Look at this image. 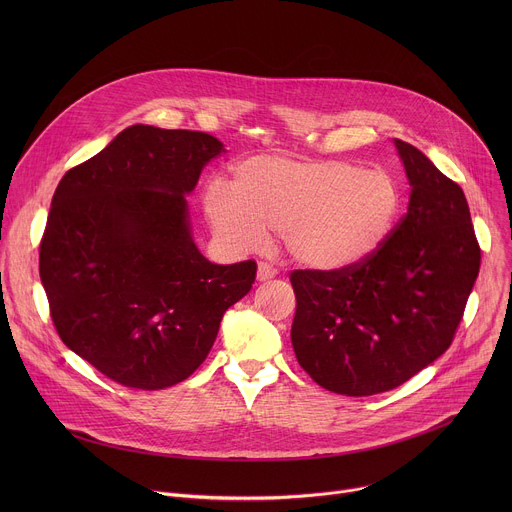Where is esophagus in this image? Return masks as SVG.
Wrapping results in <instances>:
<instances>
[{"instance_id":"esophagus-1","label":"esophagus","mask_w":512,"mask_h":512,"mask_svg":"<svg viewBox=\"0 0 512 512\" xmlns=\"http://www.w3.org/2000/svg\"><path fill=\"white\" fill-rule=\"evenodd\" d=\"M275 275H277V269L271 263H267V261L259 263V267H257V279L259 281H267V279H271Z\"/></svg>"}]
</instances>
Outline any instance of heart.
<instances>
[{
  "label": "heart",
  "instance_id": "heart-1",
  "mask_svg": "<svg viewBox=\"0 0 512 512\" xmlns=\"http://www.w3.org/2000/svg\"><path fill=\"white\" fill-rule=\"evenodd\" d=\"M214 235L235 251H253L279 231L300 265L346 271L369 261L393 235L405 208L387 170L330 158L251 156L233 166L229 188L212 182L202 196Z\"/></svg>",
  "mask_w": 512,
  "mask_h": 512
}]
</instances>
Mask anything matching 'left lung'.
Wrapping results in <instances>:
<instances>
[{"mask_svg":"<svg viewBox=\"0 0 512 512\" xmlns=\"http://www.w3.org/2000/svg\"><path fill=\"white\" fill-rule=\"evenodd\" d=\"M411 196L393 235L346 271L296 269L291 324L300 367L324 389L367 397L417 375L452 344L480 271L462 188L395 139Z\"/></svg>","mask_w":512,"mask_h":512,"instance_id":"left-lung-1","label":"left lung"}]
</instances>
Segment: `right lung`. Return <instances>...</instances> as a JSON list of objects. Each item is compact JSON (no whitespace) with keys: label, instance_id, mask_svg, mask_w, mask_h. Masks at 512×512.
Returning a JSON list of instances; mask_svg holds the SVG:
<instances>
[{"label":"right lung","instance_id":"add662e5","mask_svg":"<svg viewBox=\"0 0 512 512\" xmlns=\"http://www.w3.org/2000/svg\"><path fill=\"white\" fill-rule=\"evenodd\" d=\"M221 152L202 131L131 125L52 196L40 279L54 328L123 387L188 379L255 283V261L214 265L190 235L184 194Z\"/></svg>","mask_w":512,"mask_h":512}]
</instances>
